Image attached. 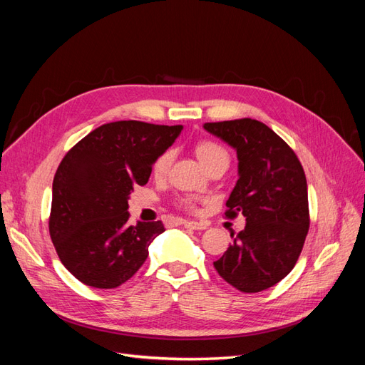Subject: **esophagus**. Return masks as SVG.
Returning a JSON list of instances; mask_svg holds the SVG:
<instances>
[{
  "mask_svg": "<svg viewBox=\"0 0 365 365\" xmlns=\"http://www.w3.org/2000/svg\"><path fill=\"white\" fill-rule=\"evenodd\" d=\"M182 225L185 228H190V230H205L207 228L205 222H196V220H184Z\"/></svg>",
  "mask_w": 365,
  "mask_h": 365,
  "instance_id": "1",
  "label": "esophagus"
}]
</instances>
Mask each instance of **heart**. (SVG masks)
I'll return each instance as SVG.
<instances>
[{"instance_id":"1","label":"heart","mask_w":365,"mask_h":365,"mask_svg":"<svg viewBox=\"0 0 365 365\" xmlns=\"http://www.w3.org/2000/svg\"><path fill=\"white\" fill-rule=\"evenodd\" d=\"M196 155L201 160V163L205 165L207 169H212L216 164H227L228 165V161H230V155H228L227 149L215 141L200 143V145L196 146ZM172 160H173L172 150L163 152L161 155L155 160V163H153V175H155L157 178H163V176H165V173L169 172ZM181 204L185 208H193V204L189 200H184Z\"/></svg>"}]
</instances>
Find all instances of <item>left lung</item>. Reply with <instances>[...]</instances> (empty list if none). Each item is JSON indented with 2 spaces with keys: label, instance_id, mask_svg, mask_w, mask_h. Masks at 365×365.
I'll return each instance as SVG.
<instances>
[{
  "label": "left lung",
  "instance_id": "1",
  "mask_svg": "<svg viewBox=\"0 0 365 365\" xmlns=\"http://www.w3.org/2000/svg\"><path fill=\"white\" fill-rule=\"evenodd\" d=\"M204 129L237 152L239 180L225 216L244 215L247 225L213 264L240 292H260L288 275L309 231L307 182L295 152L262 121L239 118Z\"/></svg>",
  "mask_w": 365,
  "mask_h": 365
}]
</instances>
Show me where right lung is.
<instances>
[{
  "instance_id": "right-lung-1",
  "label": "right lung",
  "mask_w": 365,
  "mask_h": 365,
  "mask_svg": "<svg viewBox=\"0 0 365 365\" xmlns=\"http://www.w3.org/2000/svg\"><path fill=\"white\" fill-rule=\"evenodd\" d=\"M182 126L121 120L102 125L74 145L53 180L50 237L77 280L113 289L146 262L161 220L130 225L128 200L149 181L152 164Z\"/></svg>"
}]
</instances>
